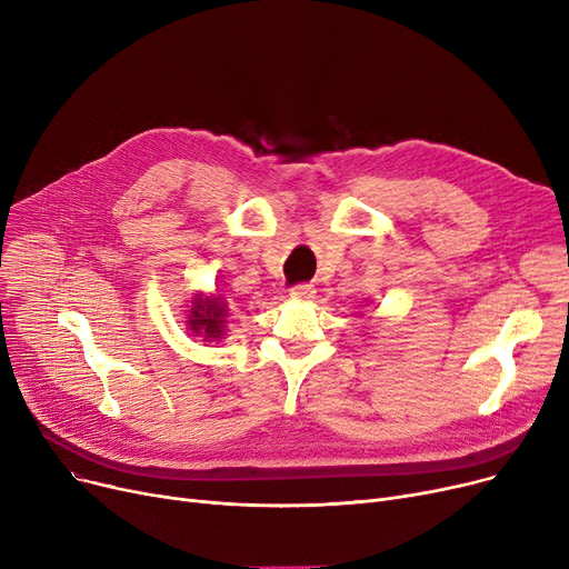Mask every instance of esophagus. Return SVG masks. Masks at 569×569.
<instances>
[{
    "label": "esophagus",
    "instance_id": "34e87169",
    "mask_svg": "<svg viewBox=\"0 0 569 569\" xmlns=\"http://www.w3.org/2000/svg\"><path fill=\"white\" fill-rule=\"evenodd\" d=\"M313 292L316 290L309 283H297V286L290 288V297H295V300H311Z\"/></svg>",
    "mask_w": 569,
    "mask_h": 569
}]
</instances>
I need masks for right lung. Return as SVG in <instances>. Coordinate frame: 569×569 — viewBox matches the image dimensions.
Masks as SVG:
<instances>
[{
    "label": "right lung",
    "instance_id": "1",
    "mask_svg": "<svg viewBox=\"0 0 569 569\" xmlns=\"http://www.w3.org/2000/svg\"><path fill=\"white\" fill-rule=\"evenodd\" d=\"M193 316H191V330L198 332V335H204V339H221V332H223V305L219 302H212V300H196L193 302Z\"/></svg>",
    "mask_w": 569,
    "mask_h": 569
}]
</instances>
